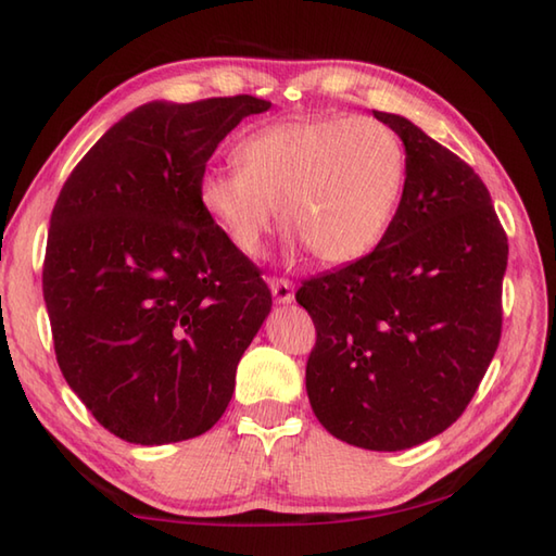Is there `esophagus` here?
Masks as SVG:
<instances>
[{
  "label": "esophagus",
  "instance_id": "1",
  "mask_svg": "<svg viewBox=\"0 0 556 556\" xmlns=\"http://www.w3.org/2000/svg\"><path fill=\"white\" fill-rule=\"evenodd\" d=\"M269 289L277 303L289 305L293 301V287L289 279H269Z\"/></svg>",
  "mask_w": 556,
  "mask_h": 556
}]
</instances>
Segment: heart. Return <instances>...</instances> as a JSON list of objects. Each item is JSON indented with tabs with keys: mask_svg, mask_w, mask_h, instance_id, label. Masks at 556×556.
Wrapping results in <instances>:
<instances>
[{
	"mask_svg": "<svg viewBox=\"0 0 556 556\" xmlns=\"http://www.w3.org/2000/svg\"><path fill=\"white\" fill-rule=\"evenodd\" d=\"M241 169L200 176L198 203L243 255L263 251L279 222L315 260L344 265L368 255L394 219L406 150L372 119H285L236 146Z\"/></svg>",
	"mask_w": 556,
	"mask_h": 556,
	"instance_id": "obj_1",
	"label": "heart"
}]
</instances>
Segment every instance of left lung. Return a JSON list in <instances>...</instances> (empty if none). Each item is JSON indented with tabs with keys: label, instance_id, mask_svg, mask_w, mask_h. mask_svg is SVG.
Returning <instances> with one entry per match:
<instances>
[{
	"label": "left lung",
	"instance_id": "left-lung-1",
	"mask_svg": "<svg viewBox=\"0 0 556 556\" xmlns=\"http://www.w3.org/2000/svg\"><path fill=\"white\" fill-rule=\"evenodd\" d=\"M406 181L375 251L303 281L317 341L305 389L337 440L401 452L456 422L502 334L506 233L480 176L406 116Z\"/></svg>",
	"mask_w": 556,
	"mask_h": 556
}]
</instances>
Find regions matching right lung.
Returning <instances> with one entry per match:
<instances>
[{
    "label": "right lung",
    "mask_w": 556,
    "mask_h": 556,
    "mask_svg": "<svg viewBox=\"0 0 556 556\" xmlns=\"http://www.w3.org/2000/svg\"><path fill=\"white\" fill-rule=\"evenodd\" d=\"M253 96L155 100L116 122L56 198L42 293L59 370L96 420L131 444L207 432L271 311L257 267L198 203Z\"/></svg>",
    "instance_id": "obj_1"
}]
</instances>
